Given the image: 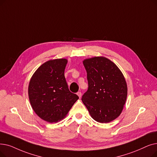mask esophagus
<instances>
[{
	"label": "esophagus",
	"instance_id": "obj_1",
	"mask_svg": "<svg viewBox=\"0 0 157 157\" xmlns=\"http://www.w3.org/2000/svg\"><path fill=\"white\" fill-rule=\"evenodd\" d=\"M77 95H78L79 98H81V95H82V94H81V92H77Z\"/></svg>",
	"mask_w": 157,
	"mask_h": 157
}]
</instances>
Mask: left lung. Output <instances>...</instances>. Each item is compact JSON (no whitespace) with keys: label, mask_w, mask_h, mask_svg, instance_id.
Wrapping results in <instances>:
<instances>
[{"label":"left lung","mask_w":157,"mask_h":157,"mask_svg":"<svg viewBox=\"0 0 157 157\" xmlns=\"http://www.w3.org/2000/svg\"><path fill=\"white\" fill-rule=\"evenodd\" d=\"M83 63L88 88L81 100L95 121L110 122L119 116L126 103L125 78L118 67L105 57L85 59Z\"/></svg>","instance_id":"left-lung-1"}]
</instances>
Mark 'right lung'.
Instances as JSON below:
<instances>
[{
  "label": "right lung",
  "instance_id": "1",
  "mask_svg": "<svg viewBox=\"0 0 157 157\" xmlns=\"http://www.w3.org/2000/svg\"><path fill=\"white\" fill-rule=\"evenodd\" d=\"M67 59H51L33 74L28 95L32 108L38 117L48 122L63 119L78 99L70 92L64 72Z\"/></svg>",
  "mask_w": 157,
  "mask_h": 157
}]
</instances>
